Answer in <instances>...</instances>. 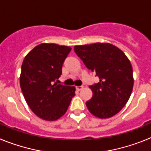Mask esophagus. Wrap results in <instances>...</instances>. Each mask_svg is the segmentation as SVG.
I'll return each mask as SVG.
<instances>
[{"label": "esophagus", "mask_w": 151, "mask_h": 151, "mask_svg": "<svg viewBox=\"0 0 151 151\" xmlns=\"http://www.w3.org/2000/svg\"><path fill=\"white\" fill-rule=\"evenodd\" d=\"M76 88L77 91H80L83 88V86H76Z\"/></svg>", "instance_id": "34e87169"}]
</instances>
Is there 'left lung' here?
Wrapping results in <instances>:
<instances>
[{
  "mask_svg": "<svg viewBox=\"0 0 151 151\" xmlns=\"http://www.w3.org/2000/svg\"><path fill=\"white\" fill-rule=\"evenodd\" d=\"M74 50L100 79L89 86L93 95L86 102L88 109L98 118L113 116L125 106L132 91L134 78L130 61L120 49L109 43L76 45Z\"/></svg>",
  "mask_w": 151,
  "mask_h": 151,
  "instance_id": "8db88e82",
  "label": "left lung"
}]
</instances>
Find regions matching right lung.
Returning <instances> with one entry per match:
<instances>
[{"label": "right lung", "mask_w": 151, "mask_h": 151, "mask_svg": "<svg viewBox=\"0 0 151 151\" xmlns=\"http://www.w3.org/2000/svg\"><path fill=\"white\" fill-rule=\"evenodd\" d=\"M71 50L68 46L43 43L24 58L19 78L22 94L31 110L44 120L60 118L76 95L74 86L54 84Z\"/></svg>", "instance_id": "add662e5"}]
</instances>
